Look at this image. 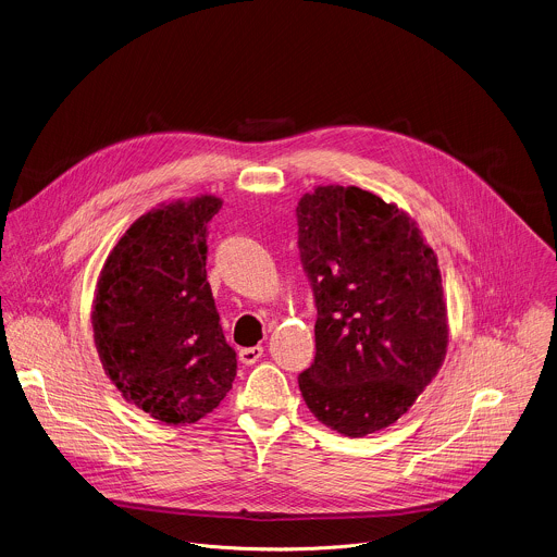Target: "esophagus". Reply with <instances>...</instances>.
Instances as JSON below:
<instances>
[{
	"label": "esophagus",
	"instance_id": "esophagus-1",
	"mask_svg": "<svg viewBox=\"0 0 557 557\" xmlns=\"http://www.w3.org/2000/svg\"><path fill=\"white\" fill-rule=\"evenodd\" d=\"M262 355H264V348H262V346H249V348H240V350H238V359H240V363H245V366L256 363Z\"/></svg>",
	"mask_w": 557,
	"mask_h": 557
}]
</instances>
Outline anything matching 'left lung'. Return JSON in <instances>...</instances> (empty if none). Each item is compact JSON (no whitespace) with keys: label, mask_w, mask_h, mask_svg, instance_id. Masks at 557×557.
<instances>
[{"label":"left lung","mask_w":557,"mask_h":557,"mask_svg":"<svg viewBox=\"0 0 557 557\" xmlns=\"http://www.w3.org/2000/svg\"><path fill=\"white\" fill-rule=\"evenodd\" d=\"M297 225L317 304V357L299 389L319 422L366 437L405 416L444 363L437 256L405 211L359 187L306 194Z\"/></svg>","instance_id":"left-lung-1"}]
</instances>
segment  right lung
Segmentation results:
<instances>
[{"label": "right lung", "instance_id": "1", "mask_svg": "<svg viewBox=\"0 0 557 557\" xmlns=\"http://www.w3.org/2000/svg\"><path fill=\"white\" fill-rule=\"evenodd\" d=\"M215 196L148 211L124 232L97 282L92 330L122 398L170 426L194 424L232 389L225 342L207 282V223Z\"/></svg>", "mask_w": 557, "mask_h": 557}]
</instances>
